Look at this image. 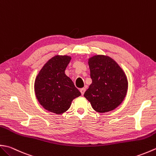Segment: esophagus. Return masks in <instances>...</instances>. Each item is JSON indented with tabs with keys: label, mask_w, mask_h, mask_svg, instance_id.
<instances>
[{
	"label": "esophagus",
	"mask_w": 156,
	"mask_h": 156,
	"mask_svg": "<svg viewBox=\"0 0 156 156\" xmlns=\"http://www.w3.org/2000/svg\"><path fill=\"white\" fill-rule=\"evenodd\" d=\"M85 90H86V89H85V88H81L80 91V93H81V94H82V95H83L84 93V92H85Z\"/></svg>",
	"instance_id": "esophagus-1"
}]
</instances>
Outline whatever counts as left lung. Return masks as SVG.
Listing matches in <instances>:
<instances>
[{
    "instance_id": "obj_1",
    "label": "left lung",
    "mask_w": 156,
    "mask_h": 156,
    "mask_svg": "<svg viewBox=\"0 0 156 156\" xmlns=\"http://www.w3.org/2000/svg\"><path fill=\"white\" fill-rule=\"evenodd\" d=\"M92 83L84 96L94 110L105 113L114 110L123 101L128 89L124 71L111 57L94 55L88 59Z\"/></svg>"
}]
</instances>
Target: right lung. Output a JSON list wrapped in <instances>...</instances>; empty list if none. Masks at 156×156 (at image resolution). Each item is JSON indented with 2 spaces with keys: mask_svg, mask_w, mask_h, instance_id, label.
<instances>
[{
  "mask_svg": "<svg viewBox=\"0 0 156 156\" xmlns=\"http://www.w3.org/2000/svg\"><path fill=\"white\" fill-rule=\"evenodd\" d=\"M71 60L67 55H56L44 64L36 76L34 91L43 108L56 114H62L70 108L72 101L81 93L65 74Z\"/></svg>",
  "mask_w": 156,
  "mask_h": 156,
  "instance_id": "right-lung-1",
  "label": "right lung"
}]
</instances>
